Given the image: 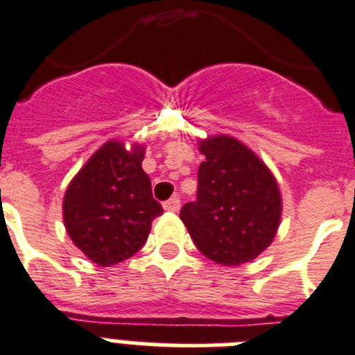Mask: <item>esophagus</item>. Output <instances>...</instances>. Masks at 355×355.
<instances>
[{
	"instance_id": "obj_1",
	"label": "esophagus",
	"mask_w": 355,
	"mask_h": 355,
	"mask_svg": "<svg viewBox=\"0 0 355 355\" xmlns=\"http://www.w3.org/2000/svg\"><path fill=\"white\" fill-rule=\"evenodd\" d=\"M164 209L169 211V213H177L180 209V198L178 196H173L168 202H164Z\"/></svg>"
}]
</instances>
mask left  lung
I'll return each mask as SVG.
<instances>
[{
  "label": "left lung",
  "instance_id": "obj_1",
  "mask_svg": "<svg viewBox=\"0 0 355 355\" xmlns=\"http://www.w3.org/2000/svg\"><path fill=\"white\" fill-rule=\"evenodd\" d=\"M196 202L180 220L196 249L223 267L252 261L272 243L282 222V193L267 164L242 141L211 135L198 141Z\"/></svg>",
  "mask_w": 355,
  "mask_h": 355
}]
</instances>
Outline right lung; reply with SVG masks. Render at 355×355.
I'll return each mask as SVG.
<instances>
[{
    "mask_svg": "<svg viewBox=\"0 0 355 355\" xmlns=\"http://www.w3.org/2000/svg\"><path fill=\"white\" fill-rule=\"evenodd\" d=\"M146 146L104 142L68 184L62 220L73 245L101 267L132 258L146 243L162 205L142 169Z\"/></svg>",
    "mask_w": 355,
    "mask_h": 355,
    "instance_id": "right-lung-1",
    "label": "right lung"
}]
</instances>
